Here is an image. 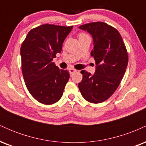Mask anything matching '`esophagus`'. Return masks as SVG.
<instances>
[{
	"instance_id": "obj_1",
	"label": "esophagus",
	"mask_w": 146,
	"mask_h": 146,
	"mask_svg": "<svg viewBox=\"0 0 146 146\" xmlns=\"http://www.w3.org/2000/svg\"><path fill=\"white\" fill-rule=\"evenodd\" d=\"M68 71H69L70 74L72 75V74H73V73H75V72L77 71V70L74 69V68H70V69L68 70Z\"/></svg>"
}]
</instances>
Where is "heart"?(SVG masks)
<instances>
[{
    "mask_svg": "<svg viewBox=\"0 0 146 146\" xmlns=\"http://www.w3.org/2000/svg\"><path fill=\"white\" fill-rule=\"evenodd\" d=\"M86 37H88V36H87L86 34H85V33H80V34L78 35L79 40L82 39V38H86Z\"/></svg>",
    "mask_w": 146,
    "mask_h": 146,
    "instance_id": "b5f03b06",
    "label": "heart"
}]
</instances>
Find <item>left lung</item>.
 Listing matches in <instances>:
<instances>
[{
  "label": "left lung",
  "mask_w": 146,
  "mask_h": 146,
  "mask_svg": "<svg viewBox=\"0 0 146 146\" xmlns=\"http://www.w3.org/2000/svg\"><path fill=\"white\" fill-rule=\"evenodd\" d=\"M79 29L91 35L95 60L93 75L81 71L83 79L79 89L86 101L99 104L106 101L119 86L126 70L128 56L123 39L116 29L102 22L83 25Z\"/></svg>",
  "instance_id": "obj_1"
}]
</instances>
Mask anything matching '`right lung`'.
Listing matches in <instances>:
<instances>
[{"mask_svg": "<svg viewBox=\"0 0 146 146\" xmlns=\"http://www.w3.org/2000/svg\"><path fill=\"white\" fill-rule=\"evenodd\" d=\"M73 26L42 25L31 29L22 44V71L27 88L38 102L53 104L62 98L68 82V71L53 62L61 53L65 38Z\"/></svg>", "mask_w": 146, "mask_h": 146, "instance_id": "1", "label": "right lung"}]
</instances>
